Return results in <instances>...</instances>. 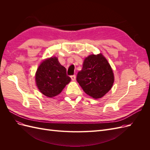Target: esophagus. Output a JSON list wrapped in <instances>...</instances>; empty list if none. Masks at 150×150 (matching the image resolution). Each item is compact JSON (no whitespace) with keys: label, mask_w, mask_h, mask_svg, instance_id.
<instances>
[{"label":"esophagus","mask_w":150,"mask_h":150,"mask_svg":"<svg viewBox=\"0 0 150 150\" xmlns=\"http://www.w3.org/2000/svg\"><path fill=\"white\" fill-rule=\"evenodd\" d=\"M71 78L72 81H74L76 79V75L74 74V75L71 76Z\"/></svg>","instance_id":"34e87169"}]
</instances>
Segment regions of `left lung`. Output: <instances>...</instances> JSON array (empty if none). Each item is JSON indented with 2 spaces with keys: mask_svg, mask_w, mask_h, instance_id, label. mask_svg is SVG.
Listing matches in <instances>:
<instances>
[{
  "mask_svg": "<svg viewBox=\"0 0 150 150\" xmlns=\"http://www.w3.org/2000/svg\"><path fill=\"white\" fill-rule=\"evenodd\" d=\"M76 80L86 94L98 99L111 89L114 83V75L110 64L101 54H93L84 59Z\"/></svg>",
  "mask_w": 150,
  "mask_h": 150,
  "instance_id": "8db88e82",
  "label": "left lung"
}]
</instances>
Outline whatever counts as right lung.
<instances>
[{
    "mask_svg": "<svg viewBox=\"0 0 150 150\" xmlns=\"http://www.w3.org/2000/svg\"><path fill=\"white\" fill-rule=\"evenodd\" d=\"M71 79L66 74V69L57 58L51 57L44 61L35 73V81L38 89L46 96H57Z\"/></svg>",
    "mask_w": 150,
    "mask_h": 150,
    "instance_id": "right-lung-1",
    "label": "right lung"
}]
</instances>
